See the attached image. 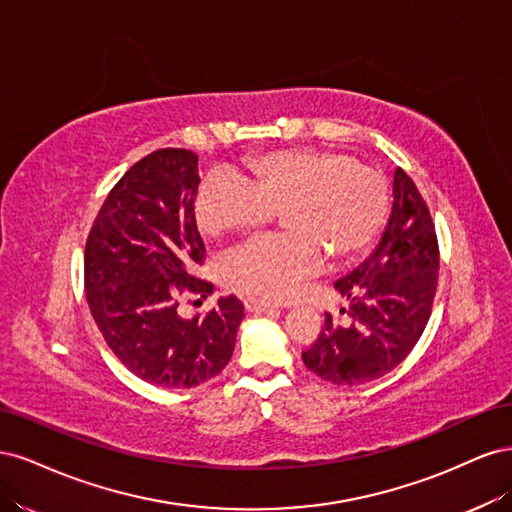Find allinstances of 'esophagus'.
<instances>
[{
	"label": "esophagus",
	"mask_w": 512,
	"mask_h": 512,
	"mask_svg": "<svg viewBox=\"0 0 512 512\" xmlns=\"http://www.w3.org/2000/svg\"><path fill=\"white\" fill-rule=\"evenodd\" d=\"M243 305H245L247 312H256V314H258V312H265V309L273 307L271 301L258 299V297H245V299H243Z\"/></svg>",
	"instance_id": "34e87169"
}]
</instances>
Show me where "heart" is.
<instances>
[{"label": "heart", "mask_w": 512, "mask_h": 512, "mask_svg": "<svg viewBox=\"0 0 512 512\" xmlns=\"http://www.w3.org/2000/svg\"><path fill=\"white\" fill-rule=\"evenodd\" d=\"M389 181L333 149H286L243 162L241 181L211 175L194 196L196 224L209 239L267 226L280 213L286 232L258 237L220 262L230 290L288 299L320 256L331 267L361 258L386 222Z\"/></svg>", "instance_id": "obj_1"}]
</instances>
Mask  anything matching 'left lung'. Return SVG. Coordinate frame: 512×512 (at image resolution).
Instances as JSON below:
<instances>
[{"label":"left lung","instance_id":"1","mask_svg":"<svg viewBox=\"0 0 512 512\" xmlns=\"http://www.w3.org/2000/svg\"><path fill=\"white\" fill-rule=\"evenodd\" d=\"M440 250L429 207L414 181L397 168L393 209L378 247L350 275L335 282L348 299L335 324L327 314L303 363L333 384H363L389 374L423 335L438 286Z\"/></svg>","mask_w":512,"mask_h":512}]
</instances>
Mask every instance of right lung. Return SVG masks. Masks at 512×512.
<instances>
[{
    "label": "right lung",
    "instance_id": "right-lung-1",
    "mask_svg": "<svg viewBox=\"0 0 512 512\" xmlns=\"http://www.w3.org/2000/svg\"><path fill=\"white\" fill-rule=\"evenodd\" d=\"M198 183L196 153H149L108 192L85 245L87 303L104 342L134 376L162 389L218 376L243 320L232 294L203 318L177 314L179 294L213 292L194 277L205 260L194 218Z\"/></svg>",
    "mask_w": 512,
    "mask_h": 512
}]
</instances>
